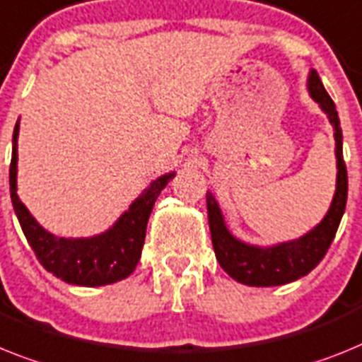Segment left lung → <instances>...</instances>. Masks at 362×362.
Segmentation results:
<instances>
[{"instance_id":"left-lung-1","label":"left lung","mask_w":362,"mask_h":362,"mask_svg":"<svg viewBox=\"0 0 362 362\" xmlns=\"http://www.w3.org/2000/svg\"><path fill=\"white\" fill-rule=\"evenodd\" d=\"M309 93L320 108L327 114L329 123L335 129L337 144V191L331 202L329 211L324 221L315 230L305 233L296 241L281 243L276 247L259 248L238 241L228 232L223 214L218 209L211 193H206L208 202V218L211 243L218 265L223 267L235 281L252 287H274V285L291 284L294 279L309 274L326 256L331 241L335 238L337 228L341 224L342 214L348 199V173H346L344 156H342V130L335 103L331 101L329 93L322 86L318 73L313 69L309 75Z\"/></svg>"}]
</instances>
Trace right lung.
Here are the masks:
<instances>
[{"instance_id": "obj_1", "label": "right lung", "mask_w": 362, "mask_h": 362, "mask_svg": "<svg viewBox=\"0 0 362 362\" xmlns=\"http://www.w3.org/2000/svg\"><path fill=\"white\" fill-rule=\"evenodd\" d=\"M18 130L20 123H16L12 134V160L8 171L11 199L27 243L35 250V256L42 267L66 284L84 287L115 284L132 274L141 257L145 230L154 202L175 173L156 178L108 232L88 239L57 238L53 233L45 232L18 199Z\"/></svg>"}]
</instances>
